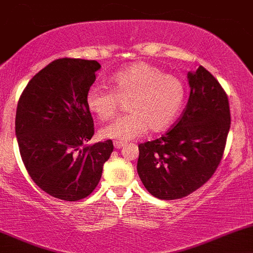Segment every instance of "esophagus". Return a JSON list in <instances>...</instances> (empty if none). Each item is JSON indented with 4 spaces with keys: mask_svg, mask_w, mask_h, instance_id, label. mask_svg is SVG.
Returning <instances> with one entry per match:
<instances>
[{
    "mask_svg": "<svg viewBox=\"0 0 253 253\" xmlns=\"http://www.w3.org/2000/svg\"><path fill=\"white\" fill-rule=\"evenodd\" d=\"M125 146V143H121V141H114V147L115 149H121V147Z\"/></svg>",
    "mask_w": 253,
    "mask_h": 253,
    "instance_id": "esophagus-1",
    "label": "esophagus"
}]
</instances>
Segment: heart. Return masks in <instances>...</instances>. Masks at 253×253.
<instances>
[{
	"mask_svg": "<svg viewBox=\"0 0 253 253\" xmlns=\"http://www.w3.org/2000/svg\"><path fill=\"white\" fill-rule=\"evenodd\" d=\"M109 89L91 86L86 92V107L98 120H110L125 101L128 114L118 118L100 130L102 138L128 141L150 132L167 129L181 112L185 86L177 76L164 74L150 63L125 66L109 77Z\"/></svg>",
	"mask_w": 253,
	"mask_h": 253,
	"instance_id": "b5f03b06",
	"label": "heart"
}]
</instances>
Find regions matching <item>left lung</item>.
<instances>
[{
    "instance_id": "obj_1",
    "label": "left lung",
    "mask_w": 253,
    "mask_h": 253,
    "mask_svg": "<svg viewBox=\"0 0 253 253\" xmlns=\"http://www.w3.org/2000/svg\"><path fill=\"white\" fill-rule=\"evenodd\" d=\"M188 81L189 100L175 126L139 145L138 175L161 200L182 199L213 176L231 127L228 97L215 77L199 66Z\"/></svg>"
}]
</instances>
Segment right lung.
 Here are the masks:
<instances>
[{"label":"right lung","instance_id":"right-lung-1","mask_svg":"<svg viewBox=\"0 0 253 253\" xmlns=\"http://www.w3.org/2000/svg\"><path fill=\"white\" fill-rule=\"evenodd\" d=\"M96 60H53L28 82L16 108L15 134L26 170L48 195L78 201L96 188L113 141L85 145L94 135L86 92Z\"/></svg>","mask_w":253,"mask_h":253}]
</instances>
